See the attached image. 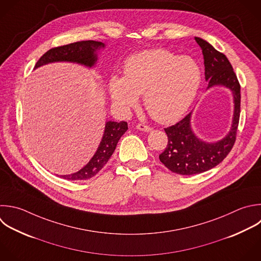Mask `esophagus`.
Returning <instances> with one entry per match:
<instances>
[{
    "label": "esophagus",
    "instance_id": "esophagus-1",
    "mask_svg": "<svg viewBox=\"0 0 261 261\" xmlns=\"http://www.w3.org/2000/svg\"><path fill=\"white\" fill-rule=\"evenodd\" d=\"M137 128L139 130H142V132H146V133H150L152 130V127H150L149 125H146V124H143V123H139L137 125Z\"/></svg>",
    "mask_w": 261,
    "mask_h": 261
}]
</instances>
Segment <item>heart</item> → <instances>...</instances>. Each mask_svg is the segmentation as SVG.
<instances>
[{
  "mask_svg": "<svg viewBox=\"0 0 261 261\" xmlns=\"http://www.w3.org/2000/svg\"><path fill=\"white\" fill-rule=\"evenodd\" d=\"M201 79V69L193 58L154 49L129 57L123 65V77L110 79L108 93L113 106L120 110L135 106L143 95L151 117L171 122L188 110Z\"/></svg>",
  "mask_w": 261,
  "mask_h": 261,
  "instance_id": "1",
  "label": "heart"
}]
</instances>
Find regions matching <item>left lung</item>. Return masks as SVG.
Listing matches in <instances>:
<instances>
[{"label":"left lung","instance_id":"8db88e82","mask_svg":"<svg viewBox=\"0 0 261 261\" xmlns=\"http://www.w3.org/2000/svg\"><path fill=\"white\" fill-rule=\"evenodd\" d=\"M195 40L202 49L205 79L208 82L207 89L214 86L229 89L232 93L234 107L229 133L215 143L204 142L194 134L191 127L192 112L174 125L164 128L168 143L159 155V159L169 170L182 175L207 171L227 156L236 142L241 111V87L228 59L206 41L200 38H195Z\"/></svg>","mask_w":261,"mask_h":261}]
</instances>
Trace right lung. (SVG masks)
Here are the masks:
<instances>
[{"mask_svg":"<svg viewBox=\"0 0 261 261\" xmlns=\"http://www.w3.org/2000/svg\"><path fill=\"white\" fill-rule=\"evenodd\" d=\"M104 44L96 41H82L69 45L56 47L46 52L37 62L35 68L52 62H73L93 67L97 60V51L104 48ZM127 130L125 121H107L101 143L89 163L75 173L60 175L68 180H82L95 176L108 162L122 135Z\"/></svg>","mask_w":261,"mask_h":261,"instance_id":"right-lung-1","label":"right lung"}]
</instances>
